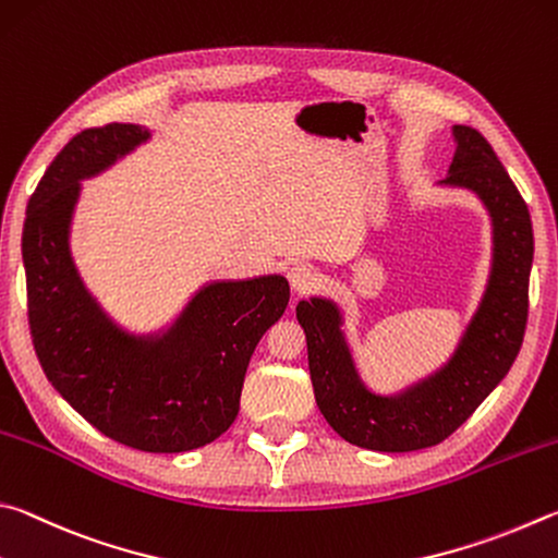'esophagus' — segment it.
I'll list each match as a JSON object with an SVG mask.
<instances>
[{"mask_svg":"<svg viewBox=\"0 0 558 558\" xmlns=\"http://www.w3.org/2000/svg\"><path fill=\"white\" fill-rule=\"evenodd\" d=\"M287 274H289V284L296 291V294H306V291L314 289L320 279L318 269L308 262H291Z\"/></svg>","mask_w":558,"mask_h":558,"instance_id":"34e87169","label":"esophagus"}]
</instances>
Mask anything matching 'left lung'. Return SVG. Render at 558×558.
Masks as SVG:
<instances>
[{
    "label": "left lung",
    "instance_id": "left-lung-1",
    "mask_svg": "<svg viewBox=\"0 0 558 558\" xmlns=\"http://www.w3.org/2000/svg\"><path fill=\"white\" fill-rule=\"evenodd\" d=\"M456 154L438 183L477 195L493 225V262L485 294L448 363L397 395H377L360 377L333 299L299 301L311 383L320 414L348 444L407 453L441 444L510 373L522 348L530 271L532 218L493 146L473 126H453Z\"/></svg>",
    "mask_w": 558,
    "mask_h": 558
}]
</instances>
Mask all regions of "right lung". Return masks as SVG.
Wrapping results in <instances>:
<instances>
[{"label":"right lung","mask_w":558,"mask_h":558,"mask_svg":"<svg viewBox=\"0 0 558 558\" xmlns=\"http://www.w3.org/2000/svg\"><path fill=\"white\" fill-rule=\"evenodd\" d=\"M151 132L105 124L75 134L28 198L22 254L28 326L48 383L97 432L146 453H183L225 434L240 412L250 357L289 304L281 274L195 291L169 328L136 336L87 291L71 254L85 179Z\"/></svg>","instance_id":"obj_1"}]
</instances>
